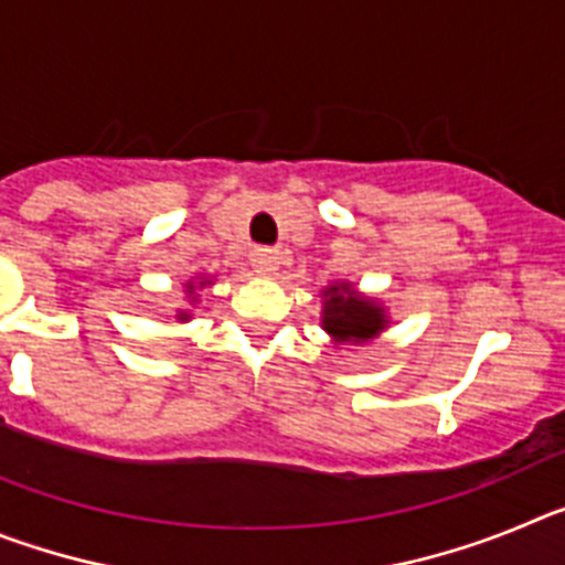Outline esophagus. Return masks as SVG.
<instances>
[{
  "mask_svg": "<svg viewBox=\"0 0 565 565\" xmlns=\"http://www.w3.org/2000/svg\"><path fill=\"white\" fill-rule=\"evenodd\" d=\"M279 263H282V257H279V252H274V248H254L252 252L254 271L263 274V277H271V274H277Z\"/></svg>",
  "mask_w": 565,
  "mask_h": 565,
  "instance_id": "obj_1",
  "label": "esophagus"
}]
</instances>
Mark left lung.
Segmentation results:
<instances>
[{
  "mask_svg": "<svg viewBox=\"0 0 565 565\" xmlns=\"http://www.w3.org/2000/svg\"><path fill=\"white\" fill-rule=\"evenodd\" d=\"M387 313L376 299L362 297L351 282H333L322 291V328L337 344H364L387 328Z\"/></svg>",
  "mask_w": 565,
  "mask_h": 565,
  "instance_id": "obj_1",
  "label": "left lung"
}]
</instances>
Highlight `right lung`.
Masks as SVG:
<instances>
[{"label":"right lung","instance_id":"add662e5","mask_svg":"<svg viewBox=\"0 0 565 565\" xmlns=\"http://www.w3.org/2000/svg\"><path fill=\"white\" fill-rule=\"evenodd\" d=\"M206 282H209V279H203V282H201V286H206ZM189 294H194V282H189ZM178 319H181V322H186V319H189V313L186 311H181V313H178Z\"/></svg>","mask_w":565,"mask_h":565}]
</instances>
